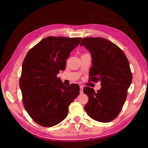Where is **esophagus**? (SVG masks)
Returning a JSON list of instances; mask_svg holds the SVG:
<instances>
[{"label": "esophagus", "instance_id": "esophagus-1", "mask_svg": "<svg viewBox=\"0 0 148 148\" xmlns=\"http://www.w3.org/2000/svg\"><path fill=\"white\" fill-rule=\"evenodd\" d=\"M79 92L80 94H82L83 92V86H82V85H80L79 86Z\"/></svg>", "mask_w": 148, "mask_h": 148}]
</instances>
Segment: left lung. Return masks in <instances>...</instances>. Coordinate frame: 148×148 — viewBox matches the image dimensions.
<instances>
[{"instance_id": "left-lung-1", "label": "left lung", "mask_w": 148, "mask_h": 148, "mask_svg": "<svg viewBox=\"0 0 148 148\" xmlns=\"http://www.w3.org/2000/svg\"><path fill=\"white\" fill-rule=\"evenodd\" d=\"M90 51L92 66L89 81L101 82V88L95 92L84 87L89 98L84 110L91 119L107 123L114 120L122 110L132 82L129 62L123 51L106 39L84 38L80 43Z\"/></svg>"}]
</instances>
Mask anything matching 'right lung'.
<instances>
[{
	"mask_svg": "<svg viewBox=\"0 0 148 148\" xmlns=\"http://www.w3.org/2000/svg\"><path fill=\"white\" fill-rule=\"evenodd\" d=\"M82 38L49 36L31 48L22 64L20 87L22 101L36 123L51 127L60 123L69 106L79 94V86H66L57 75L64 70L66 60Z\"/></svg>",
	"mask_w": 148,
	"mask_h": 148,
	"instance_id": "1",
	"label": "right lung"
}]
</instances>
